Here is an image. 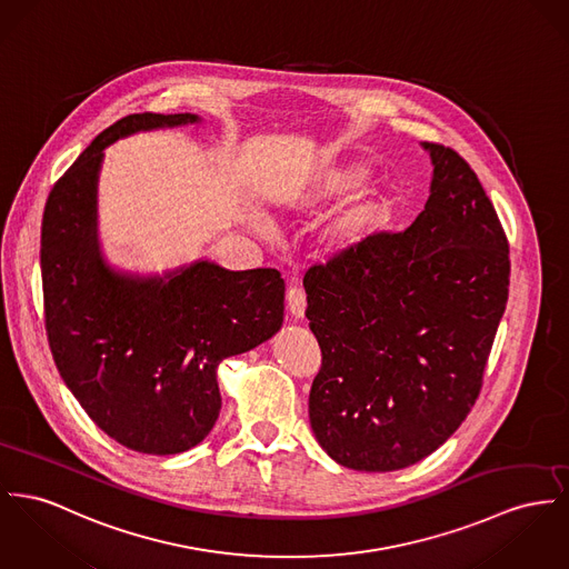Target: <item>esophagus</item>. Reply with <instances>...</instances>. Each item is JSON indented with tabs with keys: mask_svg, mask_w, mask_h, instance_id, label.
<instances>
[{
	"mask_svg": "<svg viewBox=\"0 0 569 569\" xmlns=\"http://www.w3.org/2000/svg\"><path fill=\"white\" fill-rule=\"evenodd\" d=\"M287 306H289V310H291V315L296 319L303 317V310H306V293H303V289L291 287L287 291Z\"/></svg>",
	"mask_w": 569,
	"mask_h": 569,
	"instance_id": "1",
	"label": "esophagus"
}]
</instances>
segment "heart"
<instances>
[{
  "label": "heart",
  "mask_w": 569,
  "mask_h": 569,
  "mask_svg": "<svg viewBox=\"0 0 569 569\" xmlns=\"http://www.w3.org/2000/svg\"><path fill=\"white\" fill-rule=\"evenodd\" d=\"M369 177V168L365 163H342L337 168L323 170L310 179L303 188L296 204L298 207H319L330 200H339L349 191L360 188ZM392 209L390 191L383 186L373 183L358 191L341 211L323 228V241L332 254H345L358 250L373 232L386 224Z\"/></svg>",
  "instance_id": "1"
}]
</instances>
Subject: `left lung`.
I'll use <instances>...</instances> for the list:
<instances>
[{
  "mask_svg": "<svg viewBox=\"0 0 569 569\" xmlns=\"http://www.w3.org/2000/svg\"><path fill=\"white\" fill-rule=\"evenodd\" d=\"M425 209L403 232L303 276L321 347L310 427L337 463L401 470L433 453L472 410L509 296V243L475 170L422 142Z\"/></svg>",
  "mask_w": 569,
  "mask_h": 569,
  "instance_id": "left-lung-1",
  "label": "left lung"
}]
</instances>
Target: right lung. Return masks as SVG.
I'll return each mask as SVG.
<instances>
[{"label": "right lung", "mask_w": 569, "mask_h": 569, "mask_svg": "<svg viewBox=\"0 0 569 569\" xmlns=\"http://www.w3.org/2000/svg\"><path fill=\"white\" fill-rule=\"evenodd\" d=\"M198 120L120 118L58 179L42 213L44 330L56 367L94 425L138 453H183L202 442L222 408L218 365L271 339L284 317L278 269L193 261L144 278L116 271L101 254L103 151L138 131Z\"/></svg>", "instance_id": "right-lung-1"}]
</instances>
